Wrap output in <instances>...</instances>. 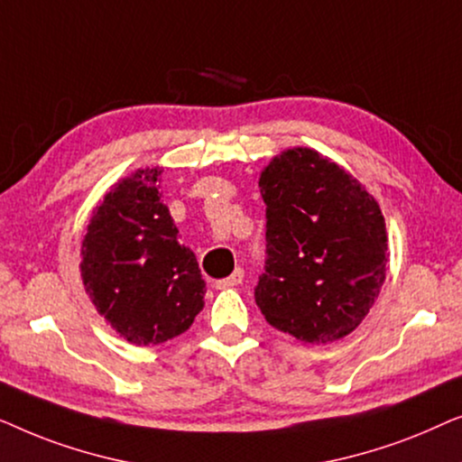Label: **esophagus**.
Wrapping results in <instances>:
<instances>
[{"mask_svg": "<svg viewBox=\"0 0 462 462\" xmlns=\"http://www.w3.org/2000/svg\"><path fill=\"white\" fill-rule=\"evenodd\" d=\"M244 282V269H236L233 273L226 277V280H218L214 282V288L217 290H226V288H236Z\"/></svg>", "mask_w": 462, "mask_h": 462, "instance_id": "esophagus-1", "label": "esophagus"}]
</instances>
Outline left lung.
I'll return each mask as SVG.
<instances>
[{
  "label": "left lung",
  "instance_id": "8db88e82",
  "mask_svg": "<svg viewBox=\"0 0 462 462\" xmlns=\"http://www.w3.org/2000/svg\"><path fill=\"white\" fill-rule=\"evenodd\" d=\"M264 319L302 343H332L362 324L384 282L387 231L374 198L311 149H288L263 170Z\"/></svg>",
  "mask_w": 462,
  "mask_h": 462
}]
</instances>
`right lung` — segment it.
Returning <instances> with one entry per match:
<instances>
[{"label":"right lung","mask_w":462,"mask_h":462,"mask_svg":"<svg viewBox=\"0 0 462 462\" xmlns=\"http://www.w3.org/2000/svg\"><path fill=\"white\" fill-rule=\"evenodd\" d=\"M162 170H138L105 195L81 244V280L97 311L134 345H160L204 309L198 258L162 201Z\"/></svg>","instance_id":"right-lung-1"}]
</instances>
